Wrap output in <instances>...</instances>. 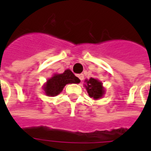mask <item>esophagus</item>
<instances>
[{
	"label": "esophagus",
	"instance_id": "obj_1",
	"mask_svg": "<svg viewBox=\"0 0 151 151\" xmlns=\"http://www.w3.org/2000/svg\"><path fill=\"white\" fill-rule=\"evenodd\" d=\"M78 78L80 79L81 81H82V80H83V78H84V75H83L82 73H81V74H78Z\"/></svg>",
	"mask_w": 151,
	"mask_h": 151
}]
</instances>
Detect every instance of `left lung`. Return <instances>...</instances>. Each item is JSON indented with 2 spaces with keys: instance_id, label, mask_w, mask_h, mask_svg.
<instances>
[{
  "instance_id": "left-lung-1",
  "label": "left lung",
  "mask_w": 151,
  "mask_h": 151,
  "mask_svg": "<svg viewBox=\"0 0 151 151\" xmlns=\"http://www.w3.org/2000/svg\"><path fill=\"white\" fill-rule=\"evenodd\" d=\"M85 87L91 98L99 99L104 95V88L103 87L102 82H99V80L91 78L89 80H85Z\"/></svg>"
}]
</instances>
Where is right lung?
<instances>
[{
  "label": "right lung",
  "mask_w": 151,
  "mask_h": 151,
  "mask_svg": "<svg viewBox=\"0 0 151 151\" xmlns=\"http://www.w3.org/2000/svg\"><path fill=\"white\" fill-rule=\"evenodd\" d=\"M77 78L70 69H66L63 73H56L47 81L43 86V91L47 96H56L62 91L65 86L69 83H79Z\"/></svg>",
  "instance_id": "1"
}]
</instances>
